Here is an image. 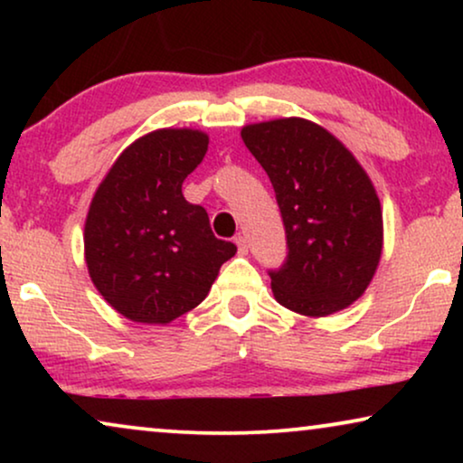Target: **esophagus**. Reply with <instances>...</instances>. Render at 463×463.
Wrapping results in <instances>:
<instances>
[{
  "label": "esophagus",
  "mask_w": 463,
  "mask_h": 463,
  "mask_svg": "<svg viewBox=\"0 0 463 463\" xmlns=\"http://www.w3.org/2000/svg\"><path fill=\"white\" fill-rule=\"evenodd\" d=\"M236 246L240 255H249V242H246L244 236H236Z\"/></svg>",
  "instance_id": "34e87169"
}]
</instances>
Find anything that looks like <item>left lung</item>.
Here are the masks:
<instances>
[{
	"label": "left lung",
	"instance_id": "left-lung-1",
	"mask_svg": "<svg viewBox=\"0 0 463 463\" xmlns=\"http://www.w3.org/2000/svg\"><path fill=\"white\" fill-rule=\"evenodd\" d=\"M240 135L274 185L287 230V263L269 271L276 301L307 318L350 307L383 250L382 202L366 170L303 118L249 124Z\"/></svg>",
	"mask_w": 463,
	"mask_h": 463
}]
</instances>
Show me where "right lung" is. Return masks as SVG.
Masks as SVG:
<instances>
[{"label":"right lung","instance_id":"add662e5","mask_svg":"<svg viewBox=\"0 0 463 463\" xmlns=\"http://www.w3.org/2000/svg\"><path fill=\"white\" fill-rule=\"evenodd\" d=\"M208 151L195 128H157L130 143L94 192L84 225L90 280L124 318L168 325L206 299L236 244L214 238L183 181Z\"/></svg>","mask_w":463,"mask_h":463}]
</instances>
